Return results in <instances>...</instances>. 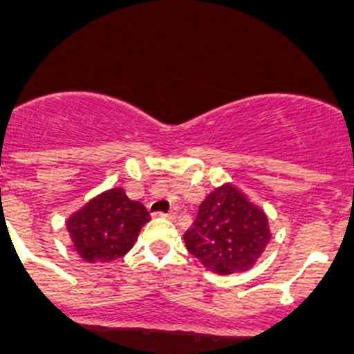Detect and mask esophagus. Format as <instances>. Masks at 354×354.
<instances>
[{
    "instance_id": "1",
    "label": "esophagus",
    "mask_w": 354,
    "mask_h": 354,
    "mask_svg": "<svg viewBox=\"0 0 354 354\" xmlns=\"http://www.w3.org/2000/svg\"><path fill=\"white\" fill-rule=\"evenodd\" d=\"M163 216H165V218H169V220H172V222H176L177 216H178V209L172 208L169 213H167V215H163Z\"/></svg>"
}]
</instances>
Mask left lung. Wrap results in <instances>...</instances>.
<instances>
[{
    "label": "left lung",
    "mask_w": 354,
    "mask_h": 354,
    "mask_svg": "<svg viewBox=\"0 0 354 354\" xmlns=\"http://www.w3.org/2000/svg\"><path fill=\"white\" fill-rule=\"evenodd\" d=\"M268 218L236 185L223 184L206 196L184 234L185 248L220 275L246 272L270 243Z\"/></svg>",
    "instance_id": "8db88e82"
}]
</instances>
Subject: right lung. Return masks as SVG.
Masks as SVG:
<instances>
[{"mask_svg": "<svg viewBox=\"0 0 354 354\" xmlns=\"http://www.w3.org/2000/svg\"><path fill=\"white\" fill-rule=\"evenodd\" d=\"M148 222V209L129 199L124 189L115 187L70 215L66 230L80 258L89 263H106L127 254Z\"/></svg>", "mask_w": 354, "mask_h": 354, "instance_id": "add662e5", "label": "right lung"}]
</instances>
